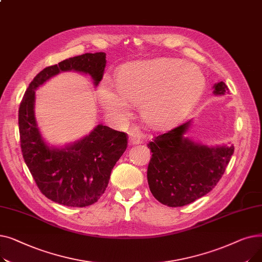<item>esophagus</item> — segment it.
<instances>
[{"mask_svg": "<svg viewBox=\"0 0 262 262\" xmlns=\"http://www.w3.org/2000/svg\"><path fill=\"white\" fill-rule=\"evenodd\" d=\"M129 143L130 144H140V143H142L141 137L138 134H135V133L132 134L129 136Z\"/></svg>", "mask_w": 262, "mask_h": 262, "instance_id": "34e87169", "label": "esophagus"}]
</instances>
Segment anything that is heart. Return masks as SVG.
<instances>
[{"label":"heart","instance_id":"b5f03b06","mask_svg":"<svg viewBox=\"0 0 262 262\" xmlns=\"http://www.w3.org/2000/svg\"><path fill=\"white\" fill-rule=\"evenodd\" d=\"M206 78L201 69L178 58H156L124 64L116 76V92L100 89L99 100L118 121L128 117V106L139 105L142 121L156 129L181 122L202 99Z\"/></svg>","mask_w":262,"mask_h":262}]
</instances>
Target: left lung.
I'll return each instance as SVG.
<instances>
[{"label":"left lung","instance_id":"obj_1","mask_svg":"<svg viewBox=\"0 0 262 262\" xmlns=\"http://www.w3.org/2000/svg\"><path fill=\"white\" fill-rule=\"evenodd\" d=\"M224 81L213 86L214 95L228 93ZM187 121L147 144L152 158L147 183L154 198L169 207H182L210 192L221 180L233 154V145L208 146L194 142L185 134Z\"/></svg>","mask_w":262,"mask_h":262}]
</instances>
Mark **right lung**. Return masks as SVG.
Returning <instances> with one entry per match:
<instances>
[{
	"label": "right lung",
	"instance_id": "add662e5",
	"mask_svg": "<svg viewBox=\"0 0 262 262\" xmlns=\"http://www.w3.org/2000/svg\"><path fill=\"white\" fill-rule=\"evenodd\" d=\"M106 54L86 53L45 68L31 81L19 108L21 150L32 176L49 200L69 207H86L105 192L110 173L127 147V135L100 124L88 136L63 148L49 146L35 118V90L60 72L91 75L94 86L103 78Z\"/></svg>",
	"mask_w": 262,
	"mask_h": 262
}]
</instances>
